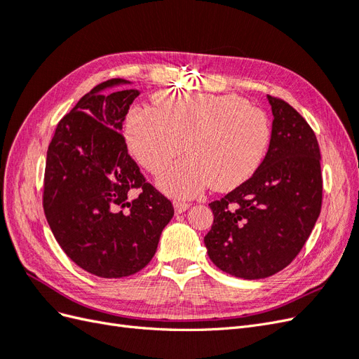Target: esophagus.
<instances>
[{
  "label": "esophagus",
  "instance_id": "obj_1",
  "mask_svg": "<svg viewBox=\"0 0 359 359\" xmlns=\"http://www.w3.org/2000/svg\"><path fill=\"white\" fill-rule=\"evenodd\" d=\"M173 206H175V212H177V214H181V212L187 211V210L190 208V203L181 202V201H175V202H173Z\"/></svg>",
  "mask_w": 359,
  "mask_h": 359
}]
</instances>
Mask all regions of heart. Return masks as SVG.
Instances as JSON below:
<instances>
[{
	"label": "heart",
	"instance_id": "obj_1",
	"mask_svg": "<svg viewBox=\"0 0 359 359\" xmlns=\"http://www.w3.org/2000/svg\"><path fill=\"white\" fill-rule=\"evenodd\" d=\"M157 107L135 106L127 115V140L136 160L158 173L166 193L191 198L214 184L227 190L247 181L268 153L269 119L235 94L165 91Z\"/></svg>",
	"mask_w": 359,
	"mask_h": 359
}]
</instances>
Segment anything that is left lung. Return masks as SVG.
<instances>
[{
    "label": "left lung",
    "instance_id": "1",
    "mask_svg": "<svg viewBox=\"0 0 359 359\" xmlns=\"http://www.w3.org/2000/svg\"><path fill=\"white\" fill-rule=\"evenodd\" d=\"M266 97L274 116L268 153L252 178L210 203L214 223L203 238L212 264L245 280L286 268L309 240L322 206L316 135L289 103Z\"/></svg>",
    "mask_w": 359,
    "mask_h": 359
}]
</instances>
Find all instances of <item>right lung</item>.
I'll list each match as a JSON object with an SVG mask.
<instances>
[{
	"label": "right lung",
	"mask_w": 359,
	"mask_h": 359,
	"mask_svg": "<svg viewBox=\"0 0 359 359\" xmlns=\"http://www.w3.org/2000/svg\"><path fill=\"white\" fill-rule=\"evenodd\" d=\"M127 83L109 79L86 93L58 123L46 157L43 210L50 231L76 265L103 278L145 268L173 217L172 202L127 153L123 123L140 93L106 91Z\"/></svg>",
	"instance_id": "1"
}]
</instances>
